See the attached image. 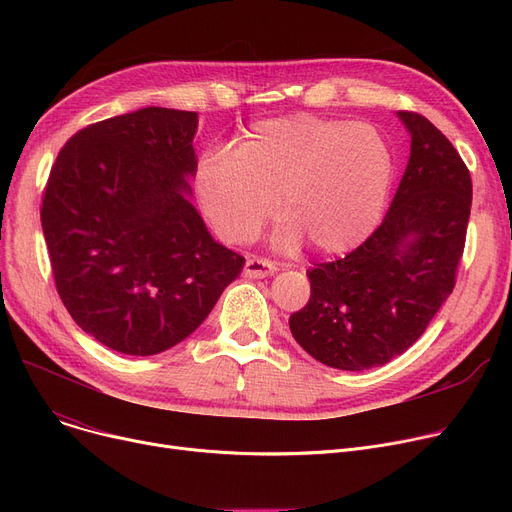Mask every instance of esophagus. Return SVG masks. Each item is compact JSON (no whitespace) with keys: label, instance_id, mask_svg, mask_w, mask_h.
I'll list each match as a JSON object with an SVG mask.
<instances>
[{"label":"esophagus","instance_id":"34e87169","mask_svg":"<svg viewBox=\"0 0 512 512\" xmlns=\"http://www.w3.org/2000/svg\"><path fill=\"white\" fill-rule=\"evenodd\" d=\"M276 270L278 265L272 259H265V257H249L245 263V276L249 278L272 276Z\"/></svg>","mask_w":512,"mask_h":512}]
</instances>
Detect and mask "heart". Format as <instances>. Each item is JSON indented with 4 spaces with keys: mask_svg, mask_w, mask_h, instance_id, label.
Here are the masks:
<instances>
[{
    "mask_svg": "<svg viewBox=\"0 0 512 512\" xmlns=\"http://www.w3.org/2000/svg\"><path fill=\"white\" fill-rule=\"evenodd\" d=\"M396 161L384 134L351 120L294 114L255 124L234 151H207L195 170L205 218L224 240L253 238L276 211L284 249L303 238L340 255L378 228Z\"/></svg>",
    "mask_w": 512,
    "mask_h": 512,
    "instance_id": "heart-1",
    "label": "heart"
}]
</instances>
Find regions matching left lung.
I'll return each instance as SVG.
<instances>
[{"instance_id":"1","label":"left lung","mask_w":512,"mask_h":512,"mask_svg":"<svg viewBox=\"0 0 512 512\" xmlns=\"http://www.w3.org/2000/svg\"><path fill=\"white\" fill-rule=\"evenodd\" d=\"M398 116L411 157L384 222L342 259L315 263L309 303L288 319L313 359L344 371L386 365L415 344L454 290L465 251L469 168L425 116Z\"/></svg>"}]
</instances>
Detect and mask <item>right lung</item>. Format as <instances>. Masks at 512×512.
Wrapping results in <instances>:
<instances>
[{
  "mask_svg": "<svg viewBox=\"0 0 512 512\" xmlns=\"http://www.w3.org/2000/svg\"><path fill=\"white\" fill-rule=\"evenodd\" d=\"M197 112L145 107L78 130L51 166L41 226L76 324L122 355L193 334L245 257L215 242L186 199Z\"/></svg>",
  "mask_w": 512,
  "mask_h": 512,
  "instance_id": "obj_1",
  "label": "right lung"
}]
</instances>
